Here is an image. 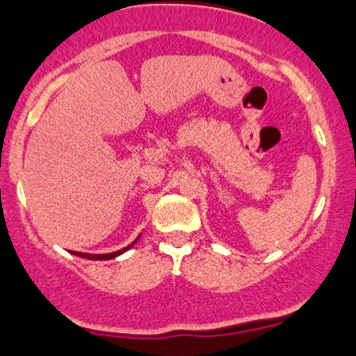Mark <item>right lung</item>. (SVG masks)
I'll return each instance as SVG.
<instances>
[{
    "mask_svg": "<svg viewBox=\"0 0 356 356\" xmlns=\"http://www.w3.org/2000/svg\"><path fill=\"white\" fill-rule=\"evenodd\" d=\"M137 240H139V238H137ZM137 240H136V241H137ZM136 241H132V243H130V245H129V247L122 248V250H116V252H111V254H85V252H72V254L79 255V257H85V259H92V261H108V259H113V257H116V255L123 254V252H127V250H129V248H132V247H134V245H136Z\"/></svg>",
    "mask_w": 356,
    "mask_h": 356,
    "instance_id": "1",
    "label": "right lung"
}]
</instances>
